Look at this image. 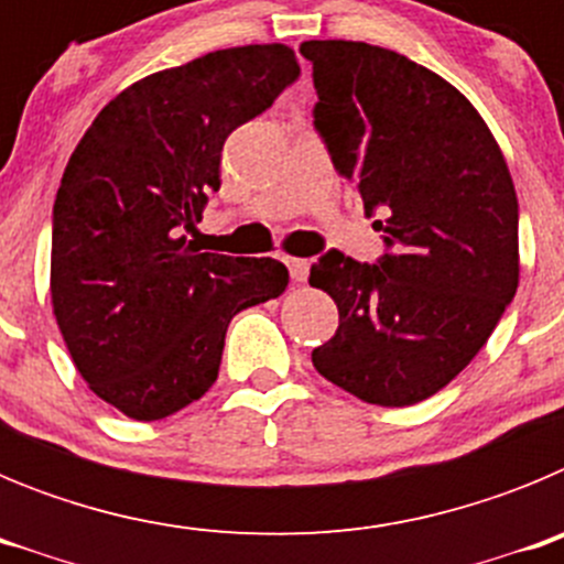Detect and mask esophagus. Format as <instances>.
I'll use <instances>...</instances> for the list:
<instances>
[{
  "label": "esophagus",
  "instance_id": "34e87169",
  "mask_svg": "<svg viewBox=\"0 0 564 564\" xmlns=\"http://www.w3.org/2000/svg\"><path fill=\"white\" fill-rule=\"evenodd\" d=\"M288 268H291L293 282H305L307 273H311V262H307V259H299V257L288 259Z\"/></svg>",
  "mask_w": 564,
  "mask_h": 564
}]
</instances>
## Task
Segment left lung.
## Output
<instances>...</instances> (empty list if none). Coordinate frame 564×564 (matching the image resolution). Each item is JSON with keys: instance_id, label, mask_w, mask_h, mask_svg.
Here are the masks:
<instances>
[{"instance_id": "left-lung-1", "label": "left lung", "mask_w": 564, "mask_h": 564, "mask_svg": "<svg viewBox=\"0 0 564 564\" xmlns=\"http://www.w3.org/2000/svg\"><path fill=\"white\" fill-rule=\"evenodd\" d=\"M313 109L333 166L381 214L376 265L330 251L311 285L338 330L313 350L327 381L378 406H412L480 352L520 282V206L471 101L432 69L367 42H305Z\"/></svg>"}]
</instances>
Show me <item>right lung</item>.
<instances>
[{"instance_id": "right-lung-1", "label": "right lung", "mask_w": 564, "mask_h": 564, "mask_svg": "<svg viewBox=\"0 0 564 564\" xmlns=\"http://www.w3.org/2000/svg\"><path fill=\"white\" fill-rule=\"evenodd\" d=\"M296 76L288 44L214 50L118 93L69 154L50 299L76 370L127 417L206 395L231 318L285 293L282 262L203 253L186 234L220 188L228 134Z\"/></svg>"}]
</instances>
